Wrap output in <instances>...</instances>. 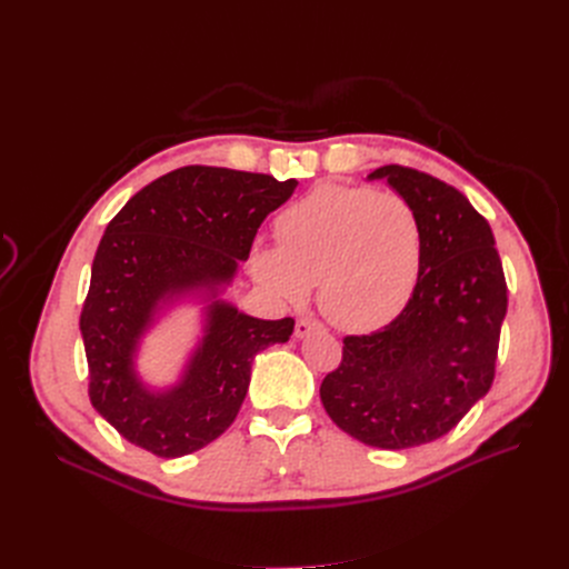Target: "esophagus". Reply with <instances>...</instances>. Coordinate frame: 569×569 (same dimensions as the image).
<instances>
[{
    "instance_id": "1",
    "label": "esophagus",
    "mask_w": 569,
    "mask_h": 569,
    "mask_svg": "<svg viewBox=\"0 0 569 569\" xmlns=\"http://www.w3.org/2000/svg\"><path fill=\"white\" fill-rule=\"evenodd\" d=\"M320 327H322V325H320L316 318H307V316H305V318H300V320L295 322V337L302 339V337H307L309 332L320 330Z\"/></svg>"
}]
</instances>
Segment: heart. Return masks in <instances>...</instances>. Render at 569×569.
<instances>
[{
    "mask_svg": "<svg viewBox=\"0 0 569 569\" xmlns=\"http://www.w3.org/2000/svg\"><path fill=\"white\" fill-rule=\"evenodd\" d=\"M277 237L281 247L253 249L256 279L292 305L320 286V309L341 330L397 318L420 274L422 221L397 191L320 184L283 209Z\"/></svg>",
    "mask_w": 569,
    "mask_h": 569,
    "instance_id": "b5f03b06",
    "label": "heart"
}]
</instances>
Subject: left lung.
Wrapping results in <instances>:
<instances>
[{"label":"left lung","instance_id":"8db88e82","mask_svg":"<svg viewBox=\"0 0 569 569\" xmlns=\"http://www.w3.org/2000/svg\"><path fill=\"white\" fill-rule=\"evenodd\" d=\"M380 177L420 214V274L390 325L343 339L320 401L352 438L408 450L452 431L489 392L507 283L491 226L461 191L395 163L369 174Z\"/></svg>","mask_w":569,"mask_h":569}]
</instances>
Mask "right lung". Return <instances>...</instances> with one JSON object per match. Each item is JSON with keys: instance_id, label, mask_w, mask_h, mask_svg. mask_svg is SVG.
Masks as SVG:
<instances>
[{"instance_id": "right-lung-1", "label": "right lung", "mask_w": 569, "mask_h": 569, "mask_svg": "<svg viewBox=\"0 0 569 569\" xmlns=\"http://www.w3.org/2000/svg\"><path fill=\"white\" fill-rule=\"evenodd\" d=\"M295 179L214 166L177 168L140 189L108 223L80 311L89 401L119 436L161 459L219 438L242 406L253 357L286 343L295 320H260L214 300L200 348L177 387L149 392L133 371L159 302L193 288L217 295L247 260L260 223Z\"/></svg>"}]
</instances>
